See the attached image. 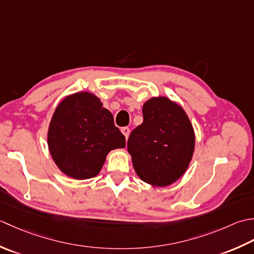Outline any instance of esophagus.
Segmentation results:
<instances>
[{
	"instance_id": "34e87169",
	"label": "esophagus",
	"mask_w": 254,
	"mask_h": 254,
	"mask_svg": "<svg viewBox=\"0 0 254 254\" xmlns=\"http://www.w3.org/2000/svg\"><path fill=\"white\" fill-rule=\"evenodd\" d=\"M122 132H123L124 136H125V138L128 139L129 133H130V129H129L128 127H124V128H122Z\"/></svg>"
}]
</instances>
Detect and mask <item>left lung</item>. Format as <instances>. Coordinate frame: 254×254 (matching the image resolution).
Returning <instances> with one entry per match:
<instances>
[{
	"label": "left lung",
	"mask_w": 254,
	"mask_h": 254,
	"mask_svg": "<svg viewBox=\"0 0 254 254\" xmlns=\"http://www.w3.org/2000/svg\"><path fill=\"white\" fill-rule=\"evenodd\" d=\"M143 123L131 131L127 149L143 182L164 188L185 173L192 160L195 134L184 110L165 96L142 106Z\"/></svg>",
	"instance_id": "left-lung-1"
}]
</instances>
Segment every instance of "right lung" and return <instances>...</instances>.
Returning a JSON list of instances; mask_svg holds the SVG:
<instances>
[{"instance_id":"add662e5","label":"right lung","mask_w":254,"mask_h":254,"mask_svg":"<svg viewBox=\"0 0 254 254\" xmlns=\"http://www.w3.org/2000/svg\"><path fill=\"white\" fill-rule=\"evenodd\" d=\"M47 138L57 167L75 180L96 177L108 152L126 146L112 113L90 92L74 93L60 102Z\"/></svg>"}]
</instances>
